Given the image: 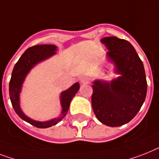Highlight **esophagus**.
I'll use <instances>...</instances> for the list:
<instances>
[{"instance_id":"34e87169","label":"esophagus","mask_w":159,"mask_h":159,"mask_svg":"<svg viewBox=\"0 0 159 159\" xmlns=\"http://www.w3.org/2000/svg\"><path fill=\"white\" fill-rule=\"evenodd\" d=\"M80 82H81V83L84 85V84H88L89 82H90V80H89V78L87 77L83 76V77H82L80 78Z\"/></svg>"}]
</instances>
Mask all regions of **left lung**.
I'll use <instances>...</instances> for the list:
<instances>
[{
    "mask_svg": "<svg viewBox=\"0 0 159 159\" xmlns=\"http://www.w3.org/2000/svg\"><path fill=\"white\" fill-rule=\"evenodd\" d=\"M101 42L109 51L120 74L109 82L95 80L91 96L92 109L97 119L109 126H119L131 121L140 111L147 93L144 65L131 43L116 37H104Z\"/></svg>",
    "mask_w": 159,
    "mask_h": 159,
    "instance_id": "left-lung-1",
    "label": "left lung"
}]
</instances>
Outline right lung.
<instances>
[{
	"instance_id": "obj_1",
	"label": "right lung",
	"mask_w": 159,
	"mask_h": 159,
	"mask_svg": "<svg viewBox=\"0 0 159 159\" xmlns=\"http://www.w3.org/2000/svg\"><path fill=\"white\" fill-rule=\"evenodd\" d=\"M56 48L57 47L54 45H37L27 49L21 57L19 58V61L15 64L10 81V86H9L10 98L15 113L25 122L38 128H47L60 122L68 113L71 100L74 97V95L78 91L80 87L79 83L76 82L70 88L61 93L60 102H61L62 113L61 116L58 118L46 121V122H38L27 117L21 110L19 105V94L21 91L22 84L25 79L26 76L28 75L29 71L37 63L42 61L44 59H48L49 57L55 55L56 53L55 52Z\"/></svg>"
}]
</instances>
